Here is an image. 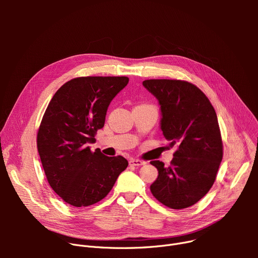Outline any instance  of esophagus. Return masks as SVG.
Masks as SVG:
<instances>
[{"instance_id": "1", "label": "esophagus", "mask_w": 258, "mask_h": 258, "mask_svg": "<svg viewBox=\"0 0 258 258\" xmlns=\"http://www.w3.org/2000/svg\"><path fill=\"white\" fill-rule=\"evenodd\" d=\"M144 164H145V162L138 160V159H131L130 160V165H133V166H141Z\"/></svg>"}]
</instances>
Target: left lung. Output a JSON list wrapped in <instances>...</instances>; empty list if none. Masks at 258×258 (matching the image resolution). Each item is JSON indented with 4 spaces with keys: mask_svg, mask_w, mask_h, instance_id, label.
<instances>
[{
    "mask_svg": "<svg viewBox=\"0 0 258 258\" xmlns=\"http://www.w3.org/2000/svg\"><path fill=\"white\" fill-rule=\"evenodd\" d=\"M142 85L159 102L163 136L177 145L169 166L151 162L158 169L151 191L169 208L190 207L210 190L223 159L216 113L206 95L187 81L148 79Z\"/></svg>",
    "mask_w": 258,
    "mask_h": 258,
    "instance_id": "1",
    "label": "left lung"
}]
</instances>
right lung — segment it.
Returning a JSON list of instances; mask_svg holds the SVG:
<instances>
[{
  "instance_id": "obj_1",
  "label": "right lung",
  "mask_w": 258,
  "mask_h": 258,
  "mask_svg": "<svg viewBox=\"0 0 258 258\" xmlns=\"http://www.w3.org/2000/svg\"><path fill=\"white\" fill-rule=\"evenodd\" d=\"M128 78L78 77L54 94L37 133V151L47 180L66 203L87 207L111 191L128 162L91 151L107 107Z\"/></svg>"
}]
</instances>
